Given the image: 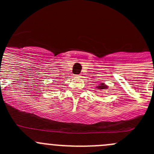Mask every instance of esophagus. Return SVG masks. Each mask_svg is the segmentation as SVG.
Masks as SVG:
<instances>
[{
  "instance_id": "obj_1",
  "label": "esophagus",
  "mask_w": 154,
  "mask_h": 154,
  "mask_svg": "<svg viewBox=\"0 0 154 154\" xmlns=\"http://www.w3.org/2000/svg\"><path fill=\"white\" fill-rule=\"evenodd\" d=\"M75 78H80L81 75H75Z\"/></svg>"
}]
</instances>
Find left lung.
I'll use <instances>...</instances> for the list:
<instances>
[{
    "label": "left lung",
    "mask_w": 154,
    "mask_h": 154,
    "mask_svg": "<svg viewBox=\"0 0 154 154\" xmlns=\"http://www.w3.org/2000/svg\"><path fill=\"white\" fill-rule=\"evenodd\" d=\"M98 89H106L107 86L106 85H104L103 83H101V84H100V85H99V86H98Z\"/></svg>",
    "instance_id": "left-lung-1"
}]
</instances>
